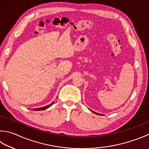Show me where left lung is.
I'll use <instances>...</instances> for the list:
<instances>
[{"mask_svg": "<svg viewBox=\"0 0 149 149\" xmlns=\"http://www.w3.org/2000/svg\"><path fill=\"white\" fill-rule=\"evenodd\" d=\"M92 112H93L94 113H95V114H97V115H99V116H100V115H102V114H100V113H96V112H95V111H92V110H91Z\"/></svg>", "mask_w": 149, "mask_h": 149, "instance_id": "8db88e82", "label": "left lung"}]
</instances>
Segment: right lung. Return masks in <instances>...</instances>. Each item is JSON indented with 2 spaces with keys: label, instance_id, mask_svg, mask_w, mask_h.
<instances>
[{
  "label": "right lung",
  "instance_id": "right-lung-1",
  "mask_svg": "<svg viewBox=\"0 0 149 149\" xmlns=\"http://www.w3.org/2000/svg\"><path fill=\"white\" fill-rule=\"evenodd\" d=\"M53 103H54V102H52V103L50 104H49V105H47V106H43V107H42V108H34V109H33V110H34V111H40V110H44V109H47V108H49L50 106H51Z\"/></svg>",
  "mask_w": 149,
  "mask_h": 149
}]
</instances>
